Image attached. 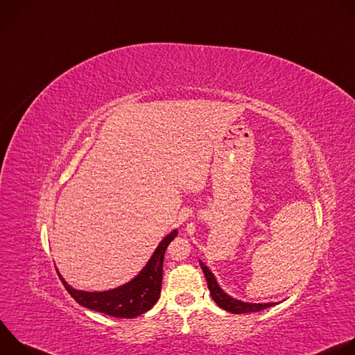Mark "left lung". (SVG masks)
<instances>
[{"instance_id":"obj_1","label":"left lung","mask_w":355,"mask_h":355,"mask_svg":"<svg viewBox=\"0 0 355 355\" xmlns=\"http://www.w3.org/2000/svg\"><path fill=\"white\" fill-rule=\"evenodd\" d=\"M199 264H200V268L202 271H204L205 274V278H207V282H208V288H209V292H211V296L212 299L218 303L219 308L230 312V313H236V315H240V313H252V312H260V311H264L267 308H271L274 306L275 303H247V302H241L239 299H234L232 296H229L226 292H223V289L219 286L215 275L211 272V270L202 263L199 260Z\"/></svg>"}]
</instances>
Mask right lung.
Masks as SVG:
<instances>
[{
    "label": "right lung",
    "instance_id": "right-lung-1",
    "mask_svg": "<svg viewBox=\"0 0 355 355\" xmlns=\"http://www.w3.org/2000/svg\"><path fill=\"white\" fill-rule=\"evenodd\" d=\"M177 234V230L167 234L157 245L144 268L132 281L119 288L103 292H85L70 286L58 271L59 278L67 292L81 306L114 318L133 319L150 311L159 300L163 281L164 252Z\"/></svg>",
    "mask_w": 355,
    "mask_h": 355
}]
</instances>
